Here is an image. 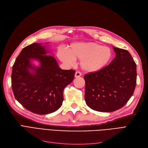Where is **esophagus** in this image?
<instances>
[{"instance_id":"esophagus-1","label":"esophagus","mask_w":148,"mask_h":148,"mask_svg":"<svg viewBox=\"0 0 148 148\" xmlns=\"http://www.w3.org/2000/svg\"><path fill=\"white\" fill-rule=\"evenodd\" d=\"M81 76H82V73H80L79 71H77V72H76L75 74V77H81Z\"/></svg>"}]
</instances>
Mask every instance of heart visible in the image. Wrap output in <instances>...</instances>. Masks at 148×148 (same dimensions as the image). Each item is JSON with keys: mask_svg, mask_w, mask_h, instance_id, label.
Returning a JSON list of instances; mask_svg holds the SVG:
<instances>
[{"mask_svg": "<svg viewBox=\"0 0 148 148\" xmlns=\"http://www.w3.org/2000/svg\"><path fill=\"white\" fill-rule=\"evenodd\" d=\"M58 56L61 61L69 66L73 65L74 60H79L84 71L97 72L110 63L112 52L109 47L96 42H81L73 44L68 53L60 51Z\"/></svg>", "mask_w": 148, "mask_h": 148, "instance_id": "b5f03b06", "label": "heart"}]
</instances>
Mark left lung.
<instances>
[{"label":"left lung","instance_id":"1","mask_svg":"<svg viewBox=\"0 0 148 148\" xmlns=\"http://www.w3.org/2000/svg\"><path fill=\"white\" fill-rule=\"evenodd\" d=\"M115 57L104 69L84 76V99L92 110L110 112L130 99L136 84V64L130 52L114 47Z\"/></svg>","mask_w":148,"mask_h":148}]
</instances>
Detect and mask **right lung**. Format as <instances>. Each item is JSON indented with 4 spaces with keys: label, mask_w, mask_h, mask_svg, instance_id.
Instances as JSON below:
<instances>
[{
    "label": "right lung",
    "mask_w": 148,
    "mask_h": 148,
    "mask_svg": "<svg viewBox=\"0 0 148 148\" xmlns=\"http://www.w3.org/2000/svg\"><path fill=\"white\" fill-rule=\"evenodd\" d=\"M45 47L33 43L24 47L13 65L12 88L15 99L26 109L39 115L52 113L64 101V88L72 82L75 71L59 68L54 57L47 54ZM31 59L41 62L31 65ZM30 69L34 70L31 73Z\"/></svg>",
    "instance_id": "right-lung-1"
}]
</instances>
